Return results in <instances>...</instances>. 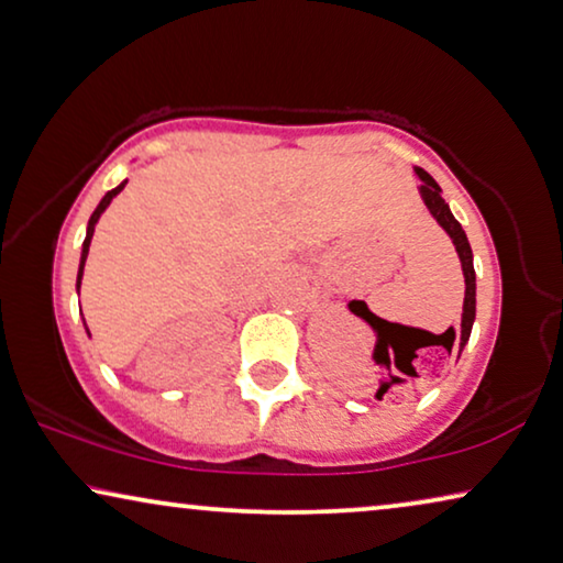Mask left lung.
<instances>
[{
	"label": "left lung",
	"instance_id": "obj_1",
	"mask_svg": "<svg viewBox=\"0 0 563 563\" xmlns=\"http://www.w3.org/2000/svg\"><path fill=\"white\" fill-rule=\"evenodd\" d=\"M413 173H417V177L421 180L419 185V195L423 200V206H427V210L431 213V218L442 225V231L450 235L452 239V246L454 251H457L460 256V264H462V274H464V301H462V324H460V338L454 335V330L450 328L444 332V335H437L439 345H442L446 353L452 355V347L454 353H457V361L462 355L464 345H467L470 340V332H472V324H475V309H477V282H475V266H472V249H470V241H467V233H464V228L457 223V218L452 216L450 206H446L444 198H442V187L437 185L434 177H431L429 173H423L421 167H413ZM365 317H368L371 322H378L376 314H371L368 309H365ZM383 322V320H380ZM383 390V386L378 388Z\"/></svg>",
	"mask_w": 563,
	"mask_h": 563
}]
</instances>
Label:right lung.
Segmentation results:
<instances>
[{
	"label": "right lung",
	"instance_id": "1",
	"mask_svg": "<svg viewBox=\"0 0 563 563\" xmlns=\"http://www.w3.org/2000/svg\"><path fill=\"white\" fill-rule=\"evenodd\" d=\"M126 187V180L124 183H119L117 187H113V190H109L101 198V202L99 206H96V210L91 213V218H88V225H86V239H84V249H80V264H78V276H76V291H80V282H84V268H86V258H88V249H91V239H93V231H96V223L101 221V216L106 213V208L111 206V200L117 198V195L124 190ZM86 332H88V328H86ZM88 335H91V332H88Z\"/></svg>",
	"mask_w": 563,
	"mask_h": 563
}]
</instances>
